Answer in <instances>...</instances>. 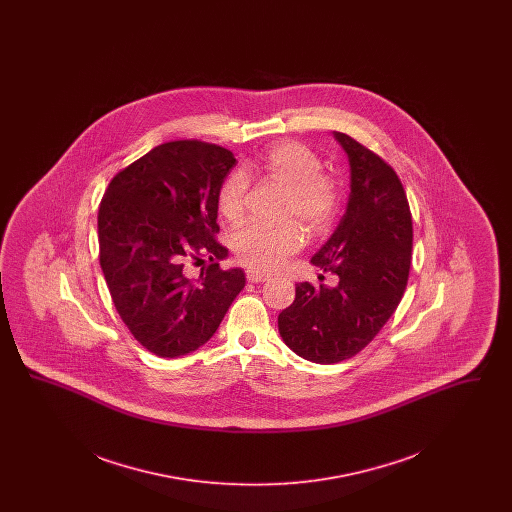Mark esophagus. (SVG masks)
<instances>
[{"label":"esophagus","instance_id":"1","mask_svg":"<svg viewBox=\"0 0 512 512\" xmlns=\"http://www.w3.org/2000/svg\"><path fill=\"white\" fill-rule=\"evenodd\" d=\"M245 274H247V280H249V282H255V284L267 282L268 280L267 272H261V270H257V268H249Z\"/></svg>","mask_w":512,"mask_h":512}]
</instances>
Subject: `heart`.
<instances>
[{"instance_id": "heart-1", "label": "heart", "mask_w": 512, "mask_h": 512, "mask_svg": "<svg viewBox=\"0 0 512 512\" xmlns=\"http://www.w3.org/2000/svg\"><path fill=\"white\" fill-rule=\"evenodd\" d=\"M261 172L290 188L282 217L297 219L311 234L326 232L338 217L341 186L334 174L322 171L317 151L301 142L284 140L267 149ZM249 176L242 169L230 172L220 184L217 205L228 222H238L247 209ZM297 220L278 226L247 222L232 234L236 257L257 270H274L303 245V228Z\"/></svg>"}]
</instances>
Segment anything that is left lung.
I'll list each match as a JSON object with an SVG mask.
<instances>
[{
  "instance_id": "8db88e82",
  "label": "left lung",
  "mask_w": 512,
  "mask_h": 512,
  "mask_svg": "<svg viewBox=\"0 0 512 512\" xmlns=\"http://www.w3.org/2000/svg\"><path fill=\"white\" fill-rule=\"evenodd\" d=\"M334 136L349 155L351 195L311 263L336 274L338 286L301 282L278 315L286 345L320 365L351 359L374 340L405 293L413 255V217L397 172L351 136Z\"/></svg>"
}]
</instances>
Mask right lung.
Segmentation results:
<instances>
[{"label": "right lung", "mask_w": 512, "mask_h": 512, "mask_svg": "<svg viewBox=\"0 0 512 512\" xmlns=\"http://www.w3.org/2000/svg\"><path fill=\"white\" fill-rule=\"evenodd\" d=\"M232 151L201 140L151 149L117 172L99 203V265L113 305L140 345L180 357L217 332L245 286L242 268L211 263L197 280L188 259H222L217 195Z\"/></svg>", "instance_id": "right-lung-1"}]
</instances>
